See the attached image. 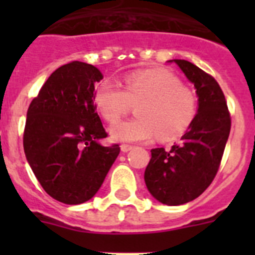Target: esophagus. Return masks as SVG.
<instances>
[{"instance_id": "34e87169", "label": "esophagus", "mask_w": 255, "mask_h": 255, "mask_svg": "<svg viewBox=\"0 0 255 255\" xmlns=\"http://www.w3.org/2000/svg\"><path fill=\"white\" fill-rule=\"evenodd\" d=\"M132 149V145L130 144H121V150L123 152H129V150Z\"/></svg>"}]
</instances>
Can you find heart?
I'll return each mask as SVG.
<instances>
[{
	"mask_svg": "<svg viewBox=\"0 0 255 255\" xmlns=\"http://www.w3.org/2000/svg\"><path fill=\"white\" fill-rule=\"evenodd\" d=\"M119 84L106 80L94 93L102 117L115 123L136 105V116L111 126L112 138L145 141L157 134L170 139L185 131L197 114V94L166 70H141L128 74Z\"/></svg>",
	"mask_w": 255,
	"mask_h": 255,
	"instance_id": "heart-1",
	"label": "heart"
}]
</instances>
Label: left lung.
I'll use <instances>...</instances> for the list:
<instances>
[{"label":"left lung","instance_id":"obj_1","mask_svg":"<svg viewBox=\"0 0 255 255\" xmlns=\"http://www.w3.org/2000/svg\"><path fill=\"white\" fill-rule=\"evenodd\" d=\"M197 89L199 108L189 130L170 150L152 149L144 180L150 194L167 206L199 197L220 168L231 129L225 94L216 79L189 61L175 60Z\"/></svg>","mask_w":255,"mask_h":255}]
</instances>
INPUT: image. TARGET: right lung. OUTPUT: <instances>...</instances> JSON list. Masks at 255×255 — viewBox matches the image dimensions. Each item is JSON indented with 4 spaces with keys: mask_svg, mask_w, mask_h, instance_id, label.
I'll use <instances>...</instances> for the list:
<instances>
[{
    "mask_svg": "<svg viewBox=\"0 0 255 255\" xmlns=\"http://www.w3.org/2000/svg\"><path fill=\"white\" fill-rule=\"evenodd\" d=\"M96 66L73 61L58 67L31 101L22 136L24 152L42 188L65 204L94 197L120 153L103 147L107 136L94 103Z\"/></svg>",
    "mask_w": 255,
    "mask_h": 255,
    "instance_id": "obj_1",
    "label": "right lung"
}]
</instances>
